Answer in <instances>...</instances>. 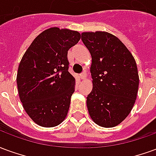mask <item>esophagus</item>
Segmentation results:
<instances>
[{"mask_svg": "<svg viewBox=\"0 0 156 156\" xmlns=\"http://www.w3.org/2000/svg\"><path fill=\"white\" fill-rule=\"evenodd\" d=\"M80 78H81L82 80H85L87 78V73H83L81 75H80Z\"/></svg>", "mask_w": 156, "mask_h": 156, "instance_id": "esophagus-1", "label": "esophagus"}]
</instances>
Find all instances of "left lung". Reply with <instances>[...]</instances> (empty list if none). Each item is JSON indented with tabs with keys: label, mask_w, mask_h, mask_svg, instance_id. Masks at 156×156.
<instances>
[{
	"label": "left lung",
	"mask_w": 156,
	"mask_h": 156,
	"mask_svg": "<svg viewBox=\"0 0 156 156\" xmlns=\"http://www.w3.org/2000/svg\"><path fill=\"white\" fill-rule=\"evenodd\" d=\"M81 35L92 57L88 113L99 126L115 127L129 115L137 98L140 78L136 62L125 45L109 32H85Z\"/></svg>",
	"instance_id": "left-lung-1"
}]
</instances>
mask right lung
Wrapping results in <instances>:
<instances>
[{
	"label": "right lung",
	"instance_id": "obj_1",
	"mask_svg": "<svg viewBox=\"0 0 156 156\" xmlns=\"http://www.w3.org/2000/svg\"><path fill=\"white\" fill-rule=\"evenodd\" d=\"M80 38L77 31L48 28L33 40L20 62L19 98L26 113L41 127H55L67 117L75 86L68 71V51Z\"/></svg>",
	"mask_w": 156,
	"mask_h": 156
}]
</instances>
